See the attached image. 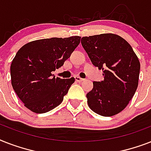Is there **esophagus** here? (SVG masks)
I'll return each mask as SVG.
<instances>
[{"instance_id": "34e87169", "label": "esophagus", "mask_w": 151, "mask_h": 151, "mask_svg": "<svg viewBox=\"0 0 151 151\" xmlns=\"http://www.w3.org/2000/svg\"><path fill=\"white\" fill-rule=\"evenodd\" d=\"M74 78H75V81H77V82H81V81L84 80L83 78H80L79 76H75V77H74Z\"/></svg>"}]
</instances>
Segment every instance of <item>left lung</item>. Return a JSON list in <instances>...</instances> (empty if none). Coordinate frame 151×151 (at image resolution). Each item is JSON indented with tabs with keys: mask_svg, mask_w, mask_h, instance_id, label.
<instances>
[{
	"mask_svg": "<svg viewBox=\"0 0 151 151\" xmlns=\"http://www.w3.org/2000/svg\"><path fill=\"white\" fill-rule=\"evenodd\" d=\"M81 45L92 64L103 72V80L94 81L93 88L86 95L88 105L101 116L117 114L126 107L138 87V57L117 34L83 37Z\"/></svg>",
	"mask_w": 151,
	"mask_h": 151,
	"instance_id": "1",
	"label": "left lung"
}]
</instances>
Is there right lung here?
<instances>
[{"label": "right lung", "mask_w": 151, "mask_h": 151, "mask_svg": "<svg viewBox=\"0 0 151 151\" xmlns=\"http://www.w3.org/2000/svg\"><path fill=\"white\" fill-rule=\"evenodd\" d=\"M80 41L79 36L41 39L18 51L11 64L12 85L29 110L43 114L63 102L75 79L55 78L52 72L63 65Z\"/></svg>", "instance_id": "right-lung-1"}]
</instances>
